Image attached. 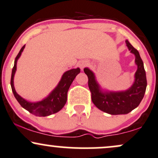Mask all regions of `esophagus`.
<instances>
[{
  "mask_svg": "<svg viewBox=\"0 0 158 158\" xmlns=\"http://www.w3.org/2000/svg\"><path fill=\"white\" fill-rule=\"evenodd\" d=\"M88 64V61H80V62H79V68H80L81 69H83V68H85V67H86Z\"/></svg>",
  "mask_w": 158,
  "mask_h": 158,
  "instance_id": "obj_1",
  "label": "esophagus"
}]
</instances>
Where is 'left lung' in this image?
I'll use <instances>...</instances> for the list:
<instances>
[{
	"instance_id": "1",
	"label": "left lung",
	"mask_w": 158,
	"mask_h": 158,
	"mask_svg": "<svg viewBox=\"0 0 158 158\" xmlns=\"http://www.w3.org/2000/svg\"><path fill=\"white\" fill-rule=\"evenodd\" d=\"M126 43L128 50L135 54V63L137 65L135 81L128 90L117 92L102 91L93 72L87 68L84 69L85 73L88 78V87L91 92L92 102L99 110L112 115L128 114L137 108L144 97L147 86L146 71L139 52L128 40Z\"/></svg>"
}]
</instances>
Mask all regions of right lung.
I'll return each instance as SVG.
<instances>
[{
	"label": "right lung",
	"mask_w": 158,
	"mask_h": 158,
	"mask_svg": "<svg viewBox=\"0 0 158 158\" xmlns=\"http://www.w3.org/2000/svg\"><path fill=\"white\" fill-rule=\"evenodd\" d=\"M24 48L25 45H23L19 51V54L16 56L14 67L12 70L10 84L14 96L22 108L28 110L32 114H34V115L39 116V117H47V116L51 115L52 114L57 113L64 106L65 103L67 102V96H68L69 88L71 85L75 77L80 73V69L79 68L77 69H71V70L65 72L61 77L60 81L56 87L55 89L44 99L36 102H28L26 99H23L15 91L13 81L16 68H17L16 67L17 61L21 56V52H23Z\"/></svg>",
	"instance_id": "1"
}]
</instances>
